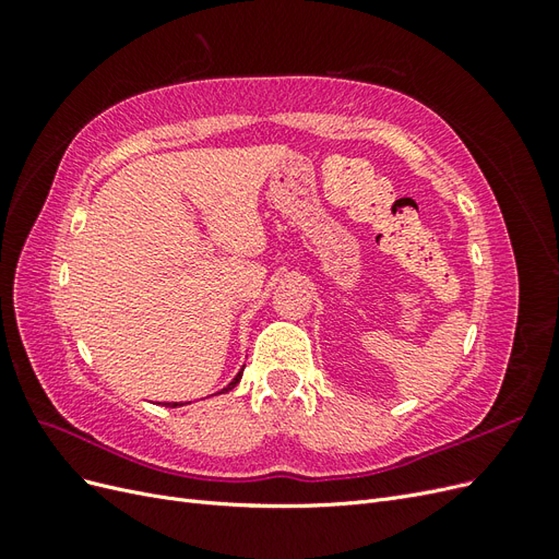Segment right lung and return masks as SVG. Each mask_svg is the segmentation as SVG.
<instances>
[{
  "label": "right lung",
  "mask_w": 559,
  "mask_h": 559,
  "mask_svg": "<svg viewBox=\"0 0 559 559\" xmlns=\"http://www.w3.org/2000/svg\"><path fill=\"white\" fill-rule=\"evenodd\" d=\"M242 370H245V368H242ZM242 370H240V373L233 378V382H230L228 386H224V389H222V392H218V394H224V392H230V389H233L235 384H238V382H240V378H242ZM177 405H181V403H170V408H177Z\"/></svg>",
  "instance_id": "add662e5"
}]
</instances>
